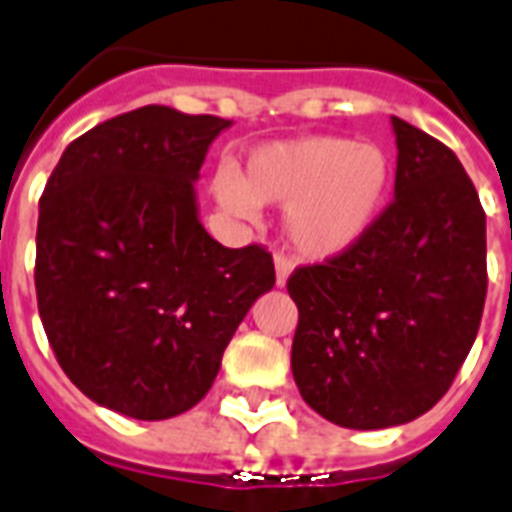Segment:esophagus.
<instances>
[{
    "label": "esophagus",
    "instance_id": "obj_1",
    "mask_svg": "<svg viewBox=\"0 0 512 512\" xmlns=\"http://www.w3.org/2000/svg\"><path fill=\"white\" fill-rule=\"evenodd\" d=\"M273 263H276V287H287V279L292 276V268H295V265H292V260H289L287 255H281V252L276 255Z\"/></svg>",
    "mask_w": 512,
    "mask_h": 512
}]
</instances>
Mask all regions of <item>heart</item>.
Masks as SVG:
<instances>
[{"label": "heart", "mask_w": 512, "mask_h": 512, "mask_svg": "<svg viewBox=\"0 0 512 512\" xmlns=\"http://www.w3.org/2000/svg\"><path fill=\"white\" fill-rule=\"evenodd\" d=\"M390 185L393 162L382 146L308 135L255 148L239 177H215L212 193L236 217H252L257 204H287L289 244L300 255L327 260L372 231L388 204Z\"/></svg>", "instance_id": "1"}]
</instances>
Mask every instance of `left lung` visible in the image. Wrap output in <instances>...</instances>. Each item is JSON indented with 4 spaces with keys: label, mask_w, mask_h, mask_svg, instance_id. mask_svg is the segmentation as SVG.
I'll use <instances>...</instances> for the list:
<instances>
[{
    "label": "left lung",
    "mask_w": 512,
    "mask_h": 512,
    "mask_svg": "<svg viewBox=\"0 0 512 512\" xmlns=\"http://www.w3.org/2000/svg\"><path fill=\"white\" fill-rule=\"evenodd\" d=\"M396 188L356 247L289 276L292 374L313 412L382 430L441 401L486 300V215L454 151L390 116Z\"/></svg>",
    "instance_id": "1"
}]
</instances>
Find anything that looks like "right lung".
<instances>
[{
    "mask_svg": "<svg viewBox=\"0 0 512 512\" xmlns=\"http://www.w3.org/2000/svg\"><path fill=\"white\" fill-rule=\"evenodd\" d=\"M231 124L143 106L76 138L47 180L39 316L68 380L111 412L170 420L199 404L276 284L263 247H223L199 220L193 183Z\"/></svg>",
    "mask_w": 512,
    "mask_h": 512,
    "instance_id": "obj_1",
    "label": "right lung"
}]
</instances>
